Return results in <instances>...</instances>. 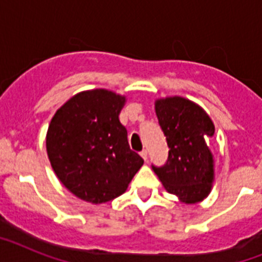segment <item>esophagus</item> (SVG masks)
Instances as JSON below:
<instances>
[{"instance_id":"obj_1","label":"esophagus","mask_w":262,"mask_h":262,"mask_svg":"<svg viewBox=\"0 0 262 262\" xmlns=\"http://www.w3.org/2000/svg\"><path fill=\"white\" fill-rule=\"evenodd\" d=\"M140 156L143 157V160H144V161H147V159H148V154H147V151H145V149H143V151L140 152Z\"/></svg>"}]
</instances>
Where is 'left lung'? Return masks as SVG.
<instances>
[{"instance_id": "left-lung-1", "label": "left lung", "mask_w": 262, "mask_h": 262, "mask_svg": "<svg viewBox=\"0 0 262 262\" xmlns=\"http://www.w3.org/2000/svg\"><path fill=\"white\" fill-rule=\"evenodd\" d=\"M155 110L169 155L163 166L152 169L168 193L185 203L201 202L214 181V157L207 145L214 123L201 106L182 97L157 99Z\"/></svg>"}]
</instances>
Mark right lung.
Instances as JSON below:
<instances>
[{
	"mask_svg": "<svg viewBox=\"0 0 262 262\" xmlns=\"http://www.w3.org/2000/svg\"><path fill=\"white\" fill-rule=\"evenodd\" d=\"M126 97L106 89L81 92L53 115L47 154L61 184L80 200L113 201L126 191L144 160L131 151L119 122Z\"/></svg>",
	"mask_w": 262,
	"mask_h": 262,
	"instance_id": "add662e5",
	"label": "right lung"
}]
</instances>
